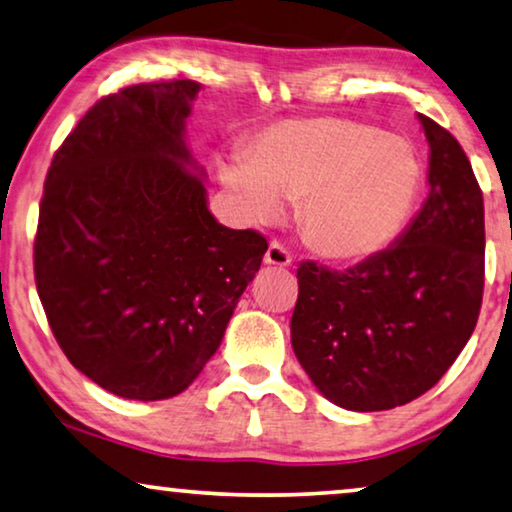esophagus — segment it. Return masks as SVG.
Wrapping results in <instances>:
<instances>
[{
	"mask_svg": "<svg viewBox=\"0 0 512 512\" xmlns=\"http://www.w3.org/2000/svg\"><path fill=\"white\" fill-rule=\"evenodd\" d=\"M264 262L273 264V266H289L292 264V257H289L287 248L282 246L280 241H271L269 248H266V253H264Z\"/></svg>",
	"mask_w": 512,
	"mask_h": 512,
	"instance_id": "obj_1",
	"label": "esophagus"
}]
</instances>
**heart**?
<instances>
[{
	"mask_svg": "<svg viewBox=\"0 0 512 512\" xmlns=\"http://www.w3.org/2000/svg\"><path fill=\"white\" fill-rule=\"evenodd\" d=\"M225 186L253 223H273L296 200L301 239L322 257L361 259L398 234L421 188V163L402 137L345 117L271 124Z\"/></svg>",
	"mask_w": 512,
	"mask_h": 512,
	"instance_id": "b5f03b06",
	"label": "heart"
}]
</instances>
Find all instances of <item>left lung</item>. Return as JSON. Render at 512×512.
Instances as JSON below:
<instances>
[{
	"label": "left lung",
	"instance_id": "left-lung-1",
	"mask_svg": "<svg viewBox=\"0 0 512 512\" xmlns=\"http://www.w3.org/2000/svg\"><path fill=\"white\" fill-rule=\"evenodd\" d=\"M430 193L391 248L347 271L301 262L292 347L324 398L384 411L421 398L476 329L485 285L483 190L460 142L418 114Z\"/></svg>",
	"mask_w": 512,
	"mask_h": 512
}]
</instances>
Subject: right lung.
I'll use <instances>...</instances> for the list:
<instances>
[{
  "label": "right lung",
  "instance_id": "obj_1",
  "mask_svg": "<svg viewBox=\"0 0 512 512\" xmlns=\"http://www.w3.org/2000/svg\"><path fill=\"white\" fill-rule=\"evenodd\" d=\"M197 91L160 80L103 96L45 177L38 299L68 361L119 398L186 391L269 248L264 234L211 216L183 142Z\"/></svg>",
  "mask_w": 512,
  "mask_h": 512
}]
</instances>
